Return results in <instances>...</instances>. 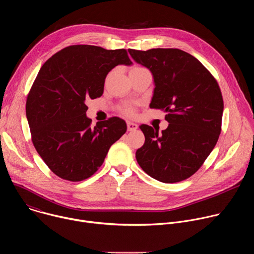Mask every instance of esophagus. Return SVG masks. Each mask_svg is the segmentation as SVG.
Segmentation results:
<instances>
[{
	"instance_id": "obj_1",
	"label": "esophagus",
	"mask_w": 254,
	"mask_h": 254,
	"mask_svg": "<svg viewBox=\"0 0 254 254\" xmlns=\"http://www.w3.org/2000/svg\"><path fill=\"white\" fill-rule=\"evenodd\" d=\"M127 130L131 131V130H135L137 128V125L131 122H127Z\"/></svg>"
}]
</instances>
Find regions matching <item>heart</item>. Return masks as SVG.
<instances>
[{"mask_svg": "<svg viewBox=\"0 0 254 254\" xmlns=\"http://www.w3.org/2000/svg\"><path fill=\"white\" fill-rule=\"evenodd\" d=\"M141 68H143V67H140V66H134V67H132V68H131V70H136V69H141ZM125 114H126V115H128V116H131V115L133 114L132 107H130V106L127 107L126 110H125Z\"/></svg>", "mask_w": 254, "mask_h": 254, "instance_id": "obj_1", "label": "heart"}]
</instances>
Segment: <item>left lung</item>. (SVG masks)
<instances>
[{
	"instance_id": "left-lung-1",
	"label": "left lung",
	"mask_w": 254,
	"mask_h": 254,
	"mask_svg": "<svg viewBox=\"0 0 254 254\" xmlns=\"http://www.w3.org/2000/svg\"><path fill=\"white\" fill-rule=\"evenodd\" d=\"M128 52L153 73L156 87L150 107L166 112L169 123L162 133L139 127L146 139L136 161L160 182H181L201 168L219 138L224 108L219 84L198 59L180 49Z\"/></svg>"
}]
</instances>
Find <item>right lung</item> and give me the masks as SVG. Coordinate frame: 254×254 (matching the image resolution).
<instances>
[{
	"mask_svg": "<svg viewBox=\"0 0 254 254\" xmlns=\"http://www.w3.org/2000/svg\"><path fill=\"white\" fill-rule=\"evenodd\" d=\"M119 64H131L126 49L72 45L50 57L34 80L26 101L32 141L59 178L79 182L91 177L127 131L118 117L92 127L85 114V99L102 95L107 73Z\"/></svg>",
	"mask_w": 254,
	"mask_h": 254,
	"instance_id": "right-lung-1",
	"label": "right lung"
}]
</instances>
